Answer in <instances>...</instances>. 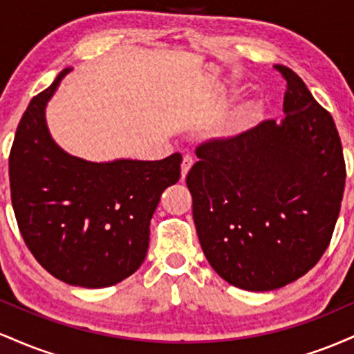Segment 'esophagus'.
<instances>
[{
  "instance_id": "1",
  "label": "esophagus",
  "mask_w": 354,
  "mask_h": 354,
  "mask_svg": "<svg viewBox=\"0 0 354 354\" xmlns=\"http://www.w3.org/2000/svg\"><path fill=\"white\" fill-rule=\"evenodd\" d=\"M193 158L191 156H188V154H186L185 158H183V163H181V180H185L186 178V174H188V171L191 169V166H193Z\"/></svg>"
}]
</instances>
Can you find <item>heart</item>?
Returning a JSON list of instances; mask_svg holds the SVG:
<instances>
[{
  "label": "heart",
  "instance_id": "b5f03b06",
  "mask_svg": "<svg viewBox=\"0 0 354 354\" xmlns=\"http://www.w3.org/2000/svg\"><path fill=\"white\" fill-rule=\"evenodd\" d=\"M263 104L258 100H248L245 103L238 104L236 108L231 111V115L226 118L225 123L221 124L223 135L234 136L239 133L246 131L248 128H251L258 118L261 116Z\"/></svg>",
  "mask_w": 354,
  "mask_h": 354
}]
</instances>
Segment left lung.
Instances as JSON below:
<instances>
[{"mask_svg": "<svg viewBox=\"0 0 354 354\" xmlns=\"http://www.w3.org/2000/svg\"><path fill=\"white\" fill-rule=\"evenodd\" d=\"M274 68L288 83L281 123L201 145L186 176L203 253L246 291L278 290L319 261L346 180L331 115L295 71Z\"/></svg>", "mask_w": 354, "mask_h": 354, "instance_id": "left-lung-1", "label": "left lung"}]
</instances>
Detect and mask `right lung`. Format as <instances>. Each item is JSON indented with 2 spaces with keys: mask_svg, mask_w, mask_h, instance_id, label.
<instances>
[{
  "mask_svg": "<svg viewBox=\"0 0 354 354\" xmlns=\"http://www.w3.org/2000/svg\"><path fill=\"white\" fill-rule=\"evenodd\" d=\"M73 68L35 96L10 153L11 201L36 261L61 281L106 288L131 276L148 253L161 193L180 180V153L160 161H88L53 140L46 106Z\"/></svg>",
  "mask_w": 354,
  "mask_h": 354,
  "instance_id": "1",
  "label": "right lung"
}]
</instances>
